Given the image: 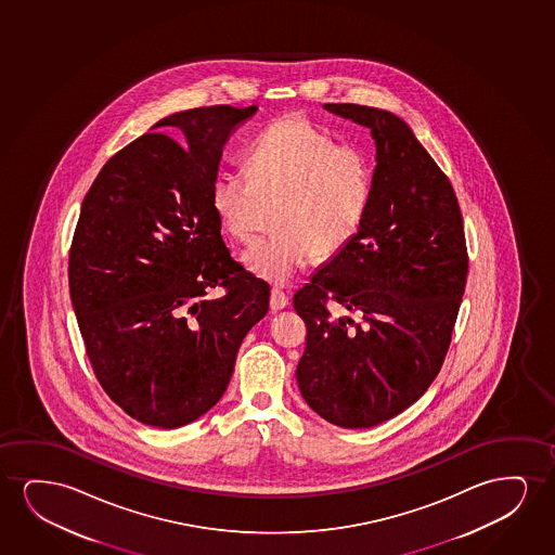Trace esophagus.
Segmentation results:
<instances>
[{
	"mask_svg": "<svg viewBox=\"0 0 555 555\" xmlns=\"http://www.w3.org/2000/svg\"><path fill=\"white\" fill-rule=\"evenodd\" d=\"M269 305H271V311H282V309H286L289 305L288 296H286L284 292H281V289H273Z\"/></svg>",
	"mask_w": 555,
	"mask_h": 555,
	"instance_id": "obj_1",
	"label": "esophagus"
}]
</instances>
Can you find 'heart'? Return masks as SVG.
Masks as SVG:
<instances>
[{"label": "heart", "mask_w": 555, "mask_h": 555, "mask_svg": "<svg viewBox=\"0 0 555 555\" xmlns=\"http://www.w3.org/2000/svg\"><path fill=\"white\" fill-rule=\"evenodd\" d=\"M250 176L220 172L210 201L221 228L238 243L258 236L267 203L281 201L279 235L261 238L243 256L250 273L286 284L320 254L335 256L357 238L375 185L365 150L337 144L304 114L267 125L251 147Z\"/></svg>", "instance_id": "heart-1"}]
</instances>
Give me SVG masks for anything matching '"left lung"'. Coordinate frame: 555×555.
<instances>
[{"label": "left lung", "instance_id": "left-lung-1", "mask_svg": "<svg viewBox=\"0 0 555 555\" xmlns=\"http://www.w3.org/2000/svg\"><path fill=\"white\" fill-rule=\"evenodd\" d=\"M372 130L370 210L357 238L294 296L307 324L297 365L305 402L343 428H370L425 395L448 354L468 254L448 176L398 115L324 104ZM357 313L334 320L326 301Z\"/></svg>", "mask_w": 555, "mask_h": 555}]
</instances>
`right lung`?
<instances>
[{
  "label": "right lung",
  "mask_w": 555,
  "mask_h": 555,
  "mask_svg": "<svg viewBox=\"0 0 555 555\" xmlns=\"http://www.w3.org/2000/svg\"><path fill=\"white\" fill-rule=\"evenodd\" d=\"M258 107L168 115L102 167L69 248V297L85 350L127 415L178 428L220 400L269 284L221 238L210 190L231 132ZM220 285L227 294L208 300Z\"/></svg>",
  "instance_id": "1"
}]
</instances>
